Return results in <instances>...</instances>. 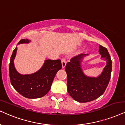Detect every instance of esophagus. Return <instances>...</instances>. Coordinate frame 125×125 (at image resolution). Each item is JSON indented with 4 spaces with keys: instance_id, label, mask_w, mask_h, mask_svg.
I'll list each match as a JSON object with an SVG mask.
<instances>
[{
    "instance_id": "esophagus-1",
    "label": "esophagus",
    "mask_w": 125,
    "mask_h": 125,
    "mask_svg": "<svg viewBox=\"0 0 125 125\" xmlns=\"http://www.w3.org/2000/svg\"><path fill=\"white\" fill-rule=\"evenodd\" d=\"M61 62H62V67L64 68L66 66V63H67L66 60L65 59H64V58H63V59H62Z\"/></svg>"
}]
</instances>
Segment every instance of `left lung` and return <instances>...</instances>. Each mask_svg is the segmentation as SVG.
<instances>
[{
  "mask_svg": "<svg viewBox=\"0 0 125 125\" xmlns=\"http://www.w3.org/2000/svg\"><path fill=\"white\" fill-rule=\"evenodd\" d=\"M101 58L106 61L107 64L100 75L91 77L85 75L81 63L88 54H80L73 58L65 67L67 76V91L74 100L80 103L94 100L104 94L108 86L112 71V61L108 50L100 45Z\"/></svg>",
  "mask_w": 125,
  "mask_h": 125,
  "instance_id": "1",
  "label": "left lung"
}]
</instances>
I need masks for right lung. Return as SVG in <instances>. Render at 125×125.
Returning a JSON list of instances; mask_svg holds the SVG:
<instances>
[{"label": "right lung", "instance_id": "add662e5", "mask_svg": "<svg viewBox=\"0 0 125 125\" xmlns=\"http://www.w3.org/2000/svg\"><path fill=\"white\" fill-rule=\"evenodd\" d=\"M28 39L21 40L18 44L29 43ZM17 47L14 49L11 56L9 74L12 86L19 94L28 99H37L45 96L51 89L54 77L62 67L61 61L45 60L43 66L37 72L22 75L17 72L14 64Z\"/></svg>", "mask_w": 125, "mask_h": 125}]
</instances>
